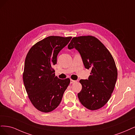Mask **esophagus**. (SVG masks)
<instances>
[{
	"mask_svg": "<svg viewBox=\"0 0 135 135\" xmlns=\"http://www.w3.org/2000/svg\"><path fill=\"white\" fill-rule=\"evenodd\" d=\"M70 82H71V84H73V83H75V82H76V81H75V80H72V79H71V80H70Z\"/></svg>",
	"mask_w": 135,
	"mask_h": 135,
	"instance_id": "esophagus-1",
	"label": "esophagus"
}]
</instances>
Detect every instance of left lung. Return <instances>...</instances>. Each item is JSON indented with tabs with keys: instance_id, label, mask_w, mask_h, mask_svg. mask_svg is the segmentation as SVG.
I'll return each mask as SVG.
<instances>
[{
	"instance_id": "8db88e82",
	"label": "left lung",
	"mask_w": 135,
	"mask_h": 135,
	"mask_svg": "<svg viewBox=\"0 0 135 135\" xmlns=\"http://www.w3.org/2000/svg\"><path fill=\"white\" fill-rule=\"evenodd\" d=\"M79 51L86 69H91L88 80H81L82 90L78 93L81 103L88 109L102 108L111 97L117 79L114 60L107 47L93 36L74 37L68 48Z\"/></svg>"
}]
</instances>
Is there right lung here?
Returning <instances> with one entry per match:
<instances>
[{"label":"right lung","instance_id":"add662e5","mask_svg":"<svg viewBox=\"0 0 135 135\" xmlns=\"http://www.w3.org/2000/svg\"><path fill=\"white\" fill-rule=\"evenodd\" d=\"M72 37L50 36L37 42L28 51L23 80L29 99L39 111L48 113L58 107L70 79L55 76L53 65L59 51Z\"/></svg>","mask_w":135,"mask_h":135}]
</instances>
